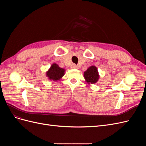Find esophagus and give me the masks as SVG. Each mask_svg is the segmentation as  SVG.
<instances>
[{
	"label": "esophagus",
	"mask_w": 146,
	"mask_h": 146,
	"mask_svg": "<svg viewBox=\"0 0 146 146\" xmlns=\"http://www.w3.org/2000/svg\"><path fill=\"white\" fill-rule=\"evenodd\" d=\"M70 67H71V68H72V69H76V68H77V66L76 64L73 63V64H71V66H70Z\"/></svg>",
	"instance_id": "esophagus-1"
}]
</instances>
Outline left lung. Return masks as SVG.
<instances>
[{
	"instance_id": "8db88e82",
	"label": "left lung",
	"mask_w": 146,
	"mask_h": 146,
	"mask_svg": "<svg viewBox=\"0 0 146 146\" xmlns=\"http://www.w3.org/2000/svg\"><path fill=\"white\" fill-rule=\"evenodd\" d=\"M84 77L88 83H95L99 79V75L97 68L91 66L84 72Z\"/></svg>"
}]
</instances>
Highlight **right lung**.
Here are the masks:
<instances>
[{
    "mask_svg": "<svg viewBox=\"0 0 146 146\" xmlns=\"http://www.w3.org/2000/svg\"><path fill=\"white\" fill-rule=\"evenodd\" d=\"M64 74V69L60 68L58 65L54 63L53 64L50 69L47 72V76L48 78L54 81L58 80Z\"/></svg>",
    "mask_w": 146,
    "mask_h": 146,
    "instance_id": "add662e5",
    "label": "right lung"
}]
</instances>
